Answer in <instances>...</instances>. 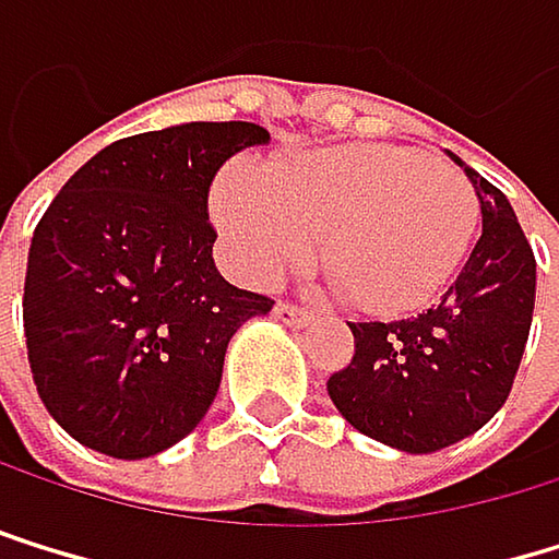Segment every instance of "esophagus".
Instances as JSON below:
<instances>
[{
  "instance_id": "34e87169",
  "label": "esophagus",
  "mask_w": 559,
  "mask_h": 559,
  "mask_svg": "<svg viewBox=\"0 0 559 559\" xmlns=\"http://www.w3.org/2000/svg\"><path fill=\"white\" fill-rule=\"evenodd\" d=\"M274 318L285 321V325H295V329H301V325H308V321H314V314L305 311V308H298V305H277L274 308Z\"/></svg>"
}]
</instances>
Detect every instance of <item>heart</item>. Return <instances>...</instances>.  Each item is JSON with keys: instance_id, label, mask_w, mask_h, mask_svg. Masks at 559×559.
I'll list each match as a JSON object with an SVG mask.
<instances>
[{"instance_id": "heart-1", "label": "heart", "mask_w": 559, "mask_h": 559, "mask_svg": "<svg viewBox=\"0 0 559 559\" xmlns=\"http://www.w3.org/2000/svg\"><path fill=\"white\" fill-rule=\"evenodd\" d=\"M211 211L238 271L261 285L305 264L321 238V267L369 314L432 301L463 267L479 227L469 177L395 143L308 150L264 177L227 170Z\"/></svg>"}]
</instances>
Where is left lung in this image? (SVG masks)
<instances>
[{
    "instance_id": "1",
    "label": "left lung",
    "mask_w": 559,
    "mask_h": 559,
    "mask_svg": "<svg viewBox=\"0 0 559 559\" xmlns=\"http://www.w3.org/2000/svg\"><path fill=\"white\" fill-rule=\"evenodd\" d=\"M453 160L479 198L483 230L473 254L419 318L348 325L355 355L329 379L348 426L416 456L473 436L503 409L536 298V261L510 201Z\"/></svg>"
}]
</instances>
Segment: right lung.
I'll return each instance as SVG.
<instances>
[{
    "label": "right lung",
    "instance_id": "right-lung-1",
    "mask_svg": "<svg viewBox=\"0 0 559 559\" xmlns=\"http://www.w3.org/2000/svg\"><path fill=\"white\" fill-rule=\"evenodd\" d=\"M258 123H177L103 146L43 214L23 325L36 392L86 449L146 460L207 416L224 355L271 298L214 264V174L267 143Z\"/></svg>",
    "mask_w": 559,
    "mask_h": 559
}]
</instances>
